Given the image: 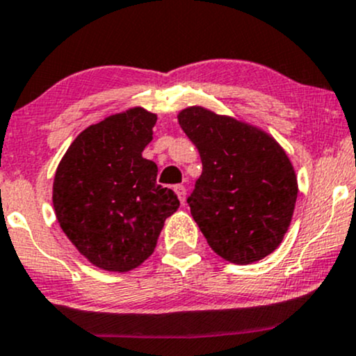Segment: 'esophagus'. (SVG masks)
<instances>
[{
  "instance_id": "esophagus-1",
  "label": "esophagus",
  "mask_w": 356,
  "mask_h": 356,
  "mask_svg": "<svg viewBox=\"0 0 356 356\" xmlns=\"http://www.w3.org/2000/svg\"><path fill=\"white\" fill-rule=\"evenodd\" d=\"M175 193L178 195V200H179V203H185V200H186V188L183 185H177L175 186Z\"/></svg>"
}]
</instances>
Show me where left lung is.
<instances>
[{"label":"left lung","instance_id":"obj_1","mask_svg":"<svg viewBox=\"0 0 356 356\" xmlns=\"http://www.w3.org/2000/svg\"><path fill=\"white\" fill-rule=\"evenodd\" d=\"M203 171L190 211L215 254L247 266L273 254L293 220L298 177L284 147L261 127L202 106L178 113Z\"/></svg>","mask_w":356,"mask_h":356}]
</instances>
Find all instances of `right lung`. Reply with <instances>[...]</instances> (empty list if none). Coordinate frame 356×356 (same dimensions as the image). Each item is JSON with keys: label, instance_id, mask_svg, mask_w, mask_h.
Masks as SVG:
<instances>
[{"label": "right lung", "instance_id": "obj_1", "mask_svg": "<svg viewBox=\"0 0 356 356\" xmlns=\"http://www.w3.org/2000/svg\"><path fill=\"white\" fill-rule=\"evenodd\" d=\"M156 114L136 106L90 124L72 141L54 178V210L63 234L90 264L129 273L154 252L165 220L179 207L143 158Z\"/></svg>", "mask_w": 356, "mask_h": 356}]
</instances>
